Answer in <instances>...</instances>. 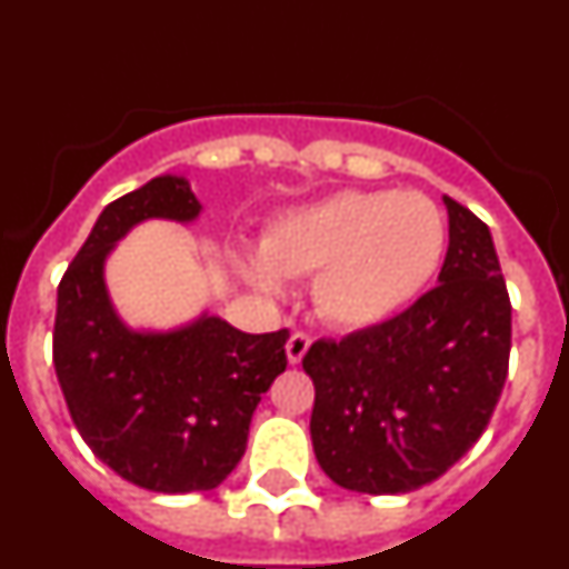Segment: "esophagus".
I'll list each match as a JSON object with an SVG mask.
<instances>
[{"label": "esophagus", "instance_id": "1", "mask_svg": "<svg viewBox=\"0 0 569 569\" xmlns=\"http://www.w3.org/2000/svg\"><path fill=\"white\" fill-rule=\"evenodd\" d=\"M308 347H310V336L296 330V333L288 339V347H284V350H288L290 365H299V361L305 359V353H308Z\"/></svg>", "mask_w": 569, "mask_h": 569}]
</instances>
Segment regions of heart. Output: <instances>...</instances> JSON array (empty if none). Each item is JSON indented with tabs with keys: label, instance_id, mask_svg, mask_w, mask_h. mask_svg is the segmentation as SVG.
Returning a JSON list of instances; mask_svg holds the SVG:
<instances>
[{
	"label": "heart",
	"instance_id": "1",
	"mask_svg": "<svg viewBox=\"0 0 569 569\" xmlns=\"http://www.w3.org/2000/svg\"><path fill=\"white\" fill-rule=\"evenodd\" d=\"M445 250L447 222L433 199L410 190H345L281 216L264 236V253H244L241 270L264 290H279L281 273H316L321 319L370 330L425 293Z\"/></svg>",
	"mask_w": 569,
	"mask_h": 569
}]
</instances>
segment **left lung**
<instances>
[{"label":"left lung","mask_w":569,"mask_h":569,"mask_svg":"<svg viewBox=\"0 0 569 569\" xmlns=\"http://www.w3.org/2000/svg\"><path fill=\"white\" fill-rule=\"evenodd\" d=\"M450 244L439 284L405 313L301 359L313 379L310 439L345 490L396 496L430 485L470 450L510 365V296L490 228L445 196Z\"/></svg>","instance_id":"left-lung-1"}]
</instances>
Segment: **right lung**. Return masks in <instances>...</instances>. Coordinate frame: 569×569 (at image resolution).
I'll list each match as a JSON object with an SVG mask.
<instances>
[{
	"label": "right lung",
	"mask_w": 569,
	"mask_h": 569,
	"mask_svg": "<svg viewBox=\"0 0 569 569\" xmlns=\"http://www.w3.org/2000/svg\"><path fill=\"white\" fill-rule=\"evenodd\" d=\"M184 176H156L110 202L59 281L53 367L84 445L124 481L202 492L248 447L261 393L288 367V330L241 333L219 316L168 333L124 328L104 288V259L144 219L193 222Z\"/></svg>",
	"instance_id": "right-lung-1"
}]
</instances>
